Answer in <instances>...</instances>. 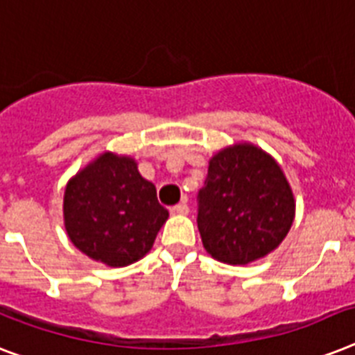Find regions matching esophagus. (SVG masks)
Here are the masks:
<instances>
[{"instance_id":"esophagus-1","label":"esophagus","mask_w":355,"mask_h":355,"mask_svg":"<svg viewBox=\"0 0 355 355\" xmlns=\"http://www.w3.org/2000/svg\"><path fill=\"white\" fill-rule=\"evenodd\" d=\"M169 211H171L173 215H187L189 207H187L186 202H180V204H177V206H173Z\"/></svg>"}]
</instances>
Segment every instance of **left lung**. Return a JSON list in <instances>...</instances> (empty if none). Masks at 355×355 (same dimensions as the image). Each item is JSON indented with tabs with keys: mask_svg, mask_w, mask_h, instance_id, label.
<instances>
[{
	"mask_svg": "<svg viewBox=\"0 0 355 355\" xmlns=\"http://www.w3.org/2000/svg\"><path fill=\"white\" fill-rule=\"evenodd\" d=\"M197 198L204 248L226 264H248L273 252L295 217L281 166L252 144L218 151Z\"/></svg>",
	"mask_w": 355,
	"mask_h": 355,
	"instance_id": "obj_1",
	"label": "left lung"
}]
</instances>
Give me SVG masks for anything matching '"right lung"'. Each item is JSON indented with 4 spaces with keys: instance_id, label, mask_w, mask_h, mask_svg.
<instances>
[{
    "instance_id": "1",
    "label": "right lung",
    "mask_w": 355,
    "mask_h": 355,
    "mask_svg": "<svg viewBox=\"0 0 355 355\" xmlns=\"http://www.w3.org/2000/svg\"><path fill=\"white\" fill-rule=\"evenodd\" d=\"M169 213L131 157L103 153L69 180L63 218L71 243L93 261L128 266L153 248Z\"/></svg>"
}]
</instances>
